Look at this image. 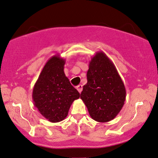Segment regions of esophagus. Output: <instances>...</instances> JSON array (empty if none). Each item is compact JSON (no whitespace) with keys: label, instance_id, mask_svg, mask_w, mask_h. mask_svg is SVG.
Listing matches in <instances>:
<instances>
[{"label":"esophagus","instance_id":"1","mask_svg":"<svg viewBox=\"0 0 158 158\" xmlns=\"http://www.w3.org/2000/svg\"><path fill=\"white\" fill-rule=\"evenodd\" d=\"M77 90L79 91V93H81V90H82V85H79L78 86H77Z\"/></svg>","mask_w":158,"mask_h":158}]
</instances>
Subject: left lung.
I'll list each match as a JSON object with an SVG mask.
<instances>
[{
	"label": "left lung",
	"mask_w": 158,
	"mask_h": 158,
	"mask_svg": "<svg viewBox=\"0 0 158 158\" xmlns=\"http://www.w3.org/2000/svg\"><path fill=\"white\" fill-rule=\"evenodd\" d=\"M87 82L80 98L90 117L98 122H108L116 117L126 99V89L109 57L98 51L89 62Z\"/></svg>",
	"instance_id": "left-lung-1"
}]
</instances>
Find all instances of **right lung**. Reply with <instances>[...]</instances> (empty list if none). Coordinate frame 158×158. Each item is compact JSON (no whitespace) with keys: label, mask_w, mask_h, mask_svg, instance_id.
<instances>
[{"label":"right lung","mask_w":158,"mask_h":158,"mask_svg":"<svg viewBox=\"0 0 158 158\" xmlns=\"http://www.w3.org/2000/svg\"><path fill=\"white\" fill-rule=\"evenodd\" d=\"M65 60L54 55L47 61L32 92L34 104L39 113L52 123L67 117L74 100L80 94L64 73Z\"/></svg>","instance_id":"right-lung-1"}]
</instances>
